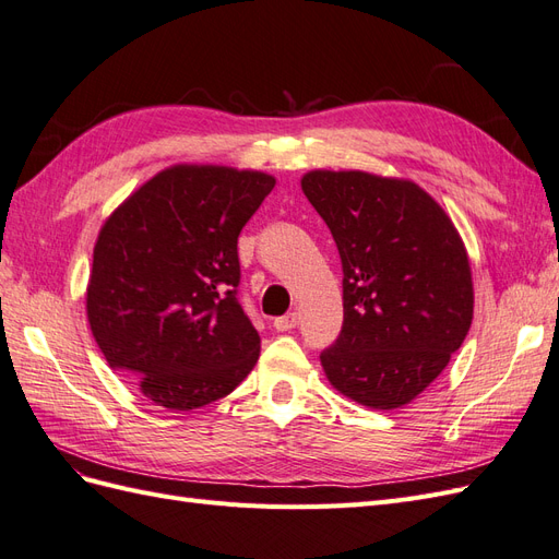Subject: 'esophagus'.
Listing matches in <instances>:
<instances>
[{
	"mask_svg": "<svg viewBox=\"0 0 559 559\" xmlns=\"http://www.w3.org/2000/svg\"><path fill=\"white\" fill-rule=\"evenodd\" d=\"M296 324H298V314H296V312H289V314H284V317H277V319L273 321V326H275L280 333L296 329Z\"/></svg>",
	"mask_w": 559,
	"mask_h": 559,
	"instance_id": "1",
	"label": "esophagus"
}]
</instances>
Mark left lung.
Wrapping results in <instances>:
<instances>
[{
  "label": "left lung",
  "mask_w": 559,
  "mask_h": 559,
  "mask_svg": "<svg viewBox=\"0 0 559 559\" xmlns=\"http://www.w3.org/2000/svg\"><path fill=\"white\" fill-rule=\"evenodd\" d=\"M300 186L343 263L345 319L319 354L324 373L368 408H401L443 373L471 329L473 282L460 233L413 181L312 170Z\"/></svg>",
  "instance_id": "1"
}]
</instances>
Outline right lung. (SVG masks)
<instances>
[{"label": "right lung", "instance_id": "right-lung-1", "mask_svg": "<svg viewBox=\"0 0 559 559\" xmlns=\"http://www.w3.org/2000/svg\"><path fill=\"white\" fill-rule=\"evenodd\" d=\"M275 177L175 165L114 210L93 249L88 324L107 364L167 411L228 396L261 337L238 300V238Z\"/></svg>", "mask_w": 559, "mask_h": 559}]
</instances>
